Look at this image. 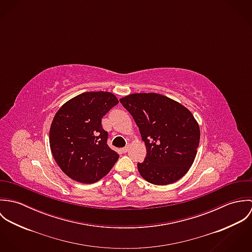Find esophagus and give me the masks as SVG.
Segmentation results:
<instances>
[{"label":"esophagus","mask_w":252,"mask_h":252,"mask_svg":"<svg viewBox=\"0 0 252 252\" xmlns=\"http://www.w3.org/2000/svg\"><path fill=\"white\" fill-rule=\"evenodd\" d=\"M128 149H129V146H125V147H123V148L121 149V151H122L123 153H126V152L128 151Z\"/></svg>","instance_id":"obj_1"}]
</instances>
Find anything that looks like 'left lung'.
I'll return each instance as SVG.
<instances>
[{
	"instance_id": "8db88e82",
	"label": "left lung",
	"mask_w": 252,
	"mask_h": 252,
	"mask_svg": "<svg viewBox=\"0 0 252 252\" xmlns=\"http://www.w3.org/2000/svg\"><path fill=\"white\" fill-rule=\"evenodd\" d=\"M133 116L146 147L138 163L142 178L155 185L180 180L192 166L200 143V127L188 108L157 93H135L120 99Z\"/></svg>"
}]
</instances>
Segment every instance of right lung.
<instances>
[{"instance_id":"right-lung-1","label":"right lung","mask_w":252,"mask_h":252,"mask_svg":"<svg viewBox=\"0 0 252 252\" xmlns=\"http://www.w3.org/2000/svg\"><path fill=\"white\" fill-rule=\"evenodd\" d=\"M117 104L110 92H85L66 102L54 115L50 149L57 165L72 180L94 183L107 176L118 160L101 124L103 116Z\"/></svg>"}]
</instances>
